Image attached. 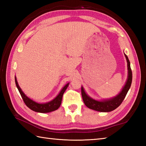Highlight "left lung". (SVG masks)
<instances>
[{"mask_svg":"<svg viewBox=\"0 0 146 146\" xmlns=\"http://www.w3.org/2000/svg\"><path fill=\"white\" fill-rule=\"evenodd\" d=\"M125 56L126 58L127 62L128 78L122 91L120 92L119 95L113 98L109 99V100H107L97 101L88 97L86 94L84 89L82 86V95L83 100L86 106L88 108L94 110L102 111V112H108V111H111L115 110L122 104L123 100H124L127 94L130 87H131L132 80V73L131 68V65H130V61L127 56L125 54Z\"/></svg>","mask_w":146,"mask_h":146,"instance_id":"left-lung-1","label":"left lung"}]
</instances>
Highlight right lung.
Returning a JSON list of instances; mask_svg holds the SVG:
<instances>
[{"label":"right lung","instance_id":"right-lung-1","mask_svg":"<svg viewBox=\"0 0 146 146\" xmlns=\"http://www.w3.org/2000/svg\"><path fill=\"white\" fill-rule=\"evenodd\" d=\"M15 85H16L17 88L18 89L19 92L20 94L22 97V98L24 101V103L26 105L27 107H29L30 109L32 110L37 111V112H40V113H48L50 112V111H54L57 110L58 108L60 107L61 101H62V98H63V94L64 93L65 90H66V88H68V85H69V83H68L66 85H65L63 89L61 90L60 94L56 97L54 100L52 101L48 102V103L46 104H38L37 102H35V101L32 100L31 99L29 98L27 96L24 94L22 91V90L19 86L16 78L15 77Z\"/></svg>","mask_w":146,"mask_h":146}]
</instances>
